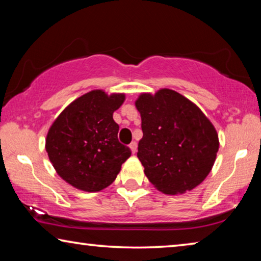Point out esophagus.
I'll return each mask as SVG.
<instances>
[{
  "label": "esophagus",
  "mask_w": 261,
  "mask_h": 261,
  "mask_svg": "<svg viewBox=\"0 0 261 261\" xmlns=\"http://www.w3.org/2000/svg\"><path fill=\"white\" fill-rule=\"evenodd\" d=\"M129 147L131 149V152L135 154L137 152V143H136V141H132V143L129 145Z\"/></svg>",
  "instance_id": "obj_1"
}]
</instances>
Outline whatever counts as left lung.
I'll list each match as a JSON object with an SVG mask.
<instances>
[{
	"label": "left lung",
	"mask_w": 261,
	"mask_h": 261,
	"mask_svg": "<svg viewBox=\"0 0 261 261\" xmlns=\"http://www.w3.org/2000/svg\"><path fill=\"white\" fill-rule=\"evenodd\" d=\"M136 108L143 130L137 156L149 182L166 194L198 187L211 173L220 146L218 132L206 115L169 88L141 93Z\"/></svg>",
	"instance_id": "obj_1"
}]
</instances>
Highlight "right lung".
<instances>
[{"mask_svg":"<svg viewBox=\"0 0 261 261\" xmlns=\"http://www.w3.org/2000/svg\"><path fill=\"white\" fill-rule=\"evenodd\" d=\"M124 93L87 92L65 107L46 137V151L57 175L73 188L96 192L112 184L131 155L117 139L113 114Z\"/></svg>","mask_w":261,"mask_h":261,"instance_id":"right-lung-1","label":"right lung"}]
</instances>
